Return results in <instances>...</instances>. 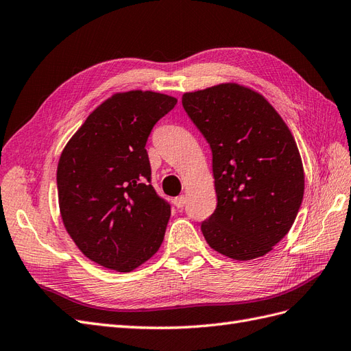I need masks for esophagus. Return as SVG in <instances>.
I'll return each instance as SVG.
<instances>
[{
    "label": "esophagus",
    "mask_w": 351,
    "mask_h": 351,
    "mask_svg": "<svg viewBox=\"0 0 351 351\" xmlns=\"http://www.w3.org/2000/svg\"><path fill=\"white\" fill-rule=\"evenodd\" d=\"M173 204H174V206L177 208V209H182L184 205H186V196H178V197H176L174 200H173Z\"/></svg>",
    "instance_id": "esophagus-1"
}]
</instances>
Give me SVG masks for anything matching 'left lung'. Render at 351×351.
<instances>
[{"instance_id": "obj_1", "label": "left lung", "mask_w": 351, "mask_h": 351, "mask_svg": "<svg viewBox=\"0 0 351 351\" xmlns=\"http://www.w3.org/2000/svg\"><path fill=\"white\" fill-rule=\"evenodd\" d=\"M182 102L212 151L218 202L202 232L228 258L263 256L290 231L303 200L293 134L262 95L236 83L184 93Z\"/></svg>"}]
</instances>
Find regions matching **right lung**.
<instances>
[{"label":"right lung","instance_id":"add662e5","mask_svg":"<svg viewBox=\"0 0 351 351\" xmlns=\"http://www.w3.org/2000/svg\"><path fill=\"white\" fill-rule=\"evenodd\" d=\"M177 99L156 92L117 93L95 110L60 156L62 222L84 256L130 272L161 246L171 205L152 183L146 142Z\"/></svg>","mask_w":351,"mask_h":351}]
</instances>
